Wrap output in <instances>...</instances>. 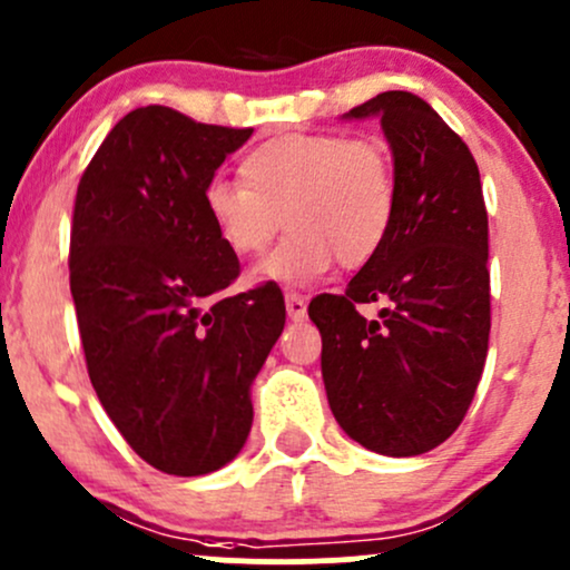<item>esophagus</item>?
Wrapping results in <instances>:
<instances>
[{
	"label": "esophagus",
	"instance_id": "1",
	"mask_svg": "<svg viewBox=\"0 0 570 570\" xmlns=\"http://www.w3.org/2000/svg\"><path fill=\"white\" fill-rule=\"evenodd\" d=\"M285 309H287V317L291 320H304L306 317V298L304 296H296V293H287L285 296Z\"/></svg>",
	"mask_w": 570,
	"mask_h": 570
}]
</instances>
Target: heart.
I'll use <instances>...</instances> for the list:
<instances>
[{
  "instance_id": "heart-1",
  "label": "heart",
  "mask_w": 570,
  "mask_h": 570,
  "mask_svg": "<svg viewBox=\"0 0 570 570\" xmlns=\"http://www.w3.org/2000/svg\"><path fill=\"white\" fill-rule=\"evenodd\" d=\"M242 181L204 188V217L236 258L287 239L253 268L255 283L304 287L336 264L357 268L385 247L399 213V177L387 147L342 134H285L242 158Z\"/></svg>"
}]
</instances>
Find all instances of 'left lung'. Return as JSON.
Segmentation results:
<instances>
[{
  "mask_svg": "<svg viewBox=\"0 0 570 570\" xmlns=\"http://www.w3.org/2000/svg\"><path fill=\"white\" fill-rule=\"evenodd\" d=\"M376 118L399 177L385 247L342 296L312 298L325 393L350 439L387 458L431 452L474 401L490 338L488 209L471 150L420 96L385 91L344 112ZM383 304L366 321L357 303Z\"/></svg>",
  "mask_w": 570,
  "mask_h": 570,
  "instance_id": "8db88e82",
  "label": "left lung"
}]
</instances>
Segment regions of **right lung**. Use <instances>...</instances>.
<instances>
[{
  "label": "right lung",
  "mask_w": 570,
  "mask_h": 570,
  "mask_svg": "<svg viewBox=\"0 0 570 570\" xmlns=\"http://www.w3.org/2000/svg\"><path fill=\"white\" fill-rule=\"evenodd\" d=\"M250 134L139 107L78 185L69 287L88 376L131 450L164 474H213L239 455L253 382L285 328L274 283L213 302L239 258L202 196Z\"/></svg>",
  "instance_id": "1"
}]
</instances>
